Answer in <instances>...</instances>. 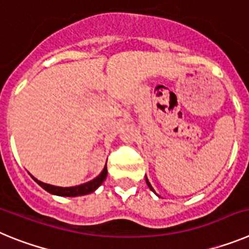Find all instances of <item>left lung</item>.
Returning <instances> with one entry per match:
<instances>
[{
	"instance_id": "obj_1",
	"label": "left lung",
	"mask_w": 249,
	"mask_h": 249,
	"mask_svg": "<svg viewBox=\"0 0 249 249\" xmlns=\"http://www.w3.org/2000/svg\"><path fill=\"white\" fill-rule=\"evenodd\" d=\"M146 182H147V186L149 187V190H151V191H153V192H155V190H153V188H152L151 183H149V181H148V179H147V177H146Z\"/></svg>"
}]
</instances>
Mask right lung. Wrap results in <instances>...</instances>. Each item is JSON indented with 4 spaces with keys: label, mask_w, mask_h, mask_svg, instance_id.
<instances>
[{
    "label": "right lung",
    "mask_w": 249,
    "mask_h": 249,
    "mask_svg": "<svg viewBox=\"0 0 249 249\" xmlns=\"http://www.w3.org/2000/svg\"><path fill=\"white\" fill-rule=\"evenodd\" d=\"M107 177V167L105 166L102 172L97 176V177L92 179V181L87 182V183L80 184V186H74V187H57L52 186V184L43 183V182L38 181L35 177H32L39 186L42 187L43 190H46L47 192L52 193V195L56 196H62V197H77V196H83V195H89V193L94 192L97 190L98 187L103 183V181Z\"/></svg>",
    "instance_id": "obj_1"
}]
</instances>
